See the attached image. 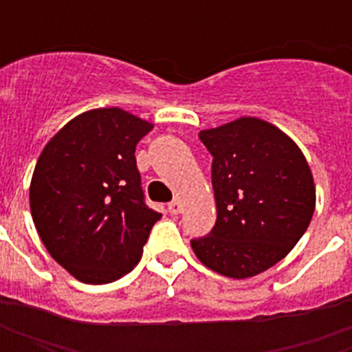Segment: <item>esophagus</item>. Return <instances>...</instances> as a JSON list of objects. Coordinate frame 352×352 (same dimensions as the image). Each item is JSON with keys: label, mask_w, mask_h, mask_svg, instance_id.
Returning <instances> with one entry per match:
<instances>
[{"label": "esophagus", "mask_w": 352, "mask_h": 352, "mask_svg": "<svg viewBox=\"0 0 352 352\" xmlns=\"http://www.w3.org/2000/svg\"><path fill=\"white\" fill-rule=\"evenodd\" d=\"M168 211L171 214H179L183 211V204H181L179 199H173V201H169L168 204Z\"/></svg>", "instance_id": "1"}]
</instances>
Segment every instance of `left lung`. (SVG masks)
Instances as JSON below:
<instances>
[{"mask_svg": "<svg viewBox=\"0 0 352 352\" xmlns=\"http://www.w3.org/2000/svg\"><path fill=\"white\" fill-rule=\"evenodd\" d=\"M213 156L217 222L190 245L209 270L247 279L287 256L309 226L315 184L307 160L273 124L243 116L199 131Z\"/></svg>", "mask_w": 352, "mask_h": 352, "instance_id": "1", "label": "left lung"}]
</instances>
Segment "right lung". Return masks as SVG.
Here are the masks:
<instances>
[{
  "instance_id": "obj_1",
  "label": "right lung",
  "mask_w": 352,
  "mask_h": 352,
  "mask_svg": "<svg viewBox=\"0 0 352 352\" xmlns=\"http://www.w3.org/2000/svg\"><path fill=\"white\" fill-rule=\"evenodd\" d=\"M151 130L122 109H94L43 148L30 186L32 219L50 256L75 279H120L160 221L145 204L135 164V146Z\"/></svg>"
}]
</instances>
